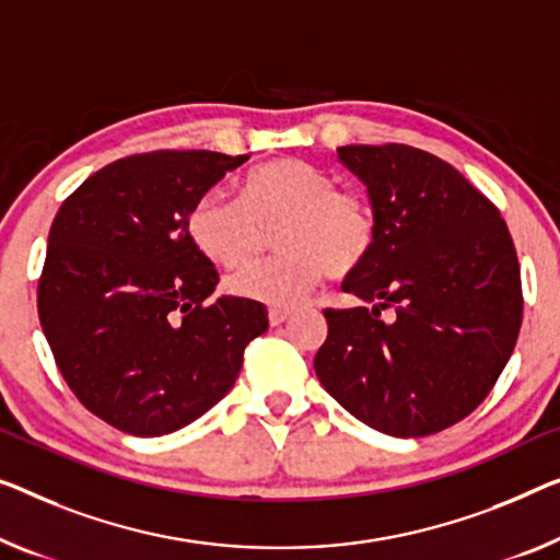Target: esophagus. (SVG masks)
Masks as SVG:
<instances>
[{
    "label": "esophagus",
    "instance_id": "1",
    "mask_svg": "<svg viewBox=\"0 0 560 560\" xmlns=\"http://www.w3.org/2000/svg\"><path fill=\"white\" fill-rule=\"evenodd\" d=\"M291 319V312L289 308H271L269 312V322H271V327H281L283 322H289Z\"/></svg>",
    "mask_w": 560,
    "mask_h": 560
}]
</instances>
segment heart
<instances>
[{"label": "heart", "instance_id": "1", "mask_svg": "<svg viewBox=\"0 0 560 560\" xmlns=\"http://www.w3.org/2000/svg\"><path fill=\"white\" fill-rule=\"evenodd\" d=\"M279 256L231 273L233 294L277 308L299 306L324 273L347 277L377 244V213L357 190L337 188L327 171L277 158L238 180V198L211 188L188 211V236L206 258L236 266L256 252L261 229L279 223Z\"/></svg>", "mask_w": 560, "mask_h": 560}]
</instances>
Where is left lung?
<instances>
[{
	"label": "left lung",
	"instance_id": "8db88e82",
	"mask_svg": "<svg viewBox=\"0 0 560 560\" xmlns=\"http://www.w3.org/2000/svg\"><path fill=\"white\" fill-rule=\"evenodd\" d=\"M337 153L366 188L380 231L372 256L341 283L372 308L324 312L316 377L372 430L432 435L470 415L511 360L523 319L513 238L498 208L424 150ZM387 305L396 316L385 323Z\"/></svg>",
	"mask_w": 560,
	"mask_h": 560
}]
</instances>
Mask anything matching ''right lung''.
I'll return each instance as SVG.
<instances>
[{
  "label": "right lung",
  "mask_w": 560,
  "mask_h": 560,
  "mask_svg": "<svg viewBox=\"0 0 560 560\" xmlns=\"http://www.w3.org/2000/svg\"><path fill=\"white\" fill-rule=\"evenodd\" d=\"M248 155L155 150L105 165L57 211L37 289L42 331L90 412L171 435L229 395L264 304L219 296L188 236L190 206Z\"/></svg>",
  "instance_id": "obj_1"
}]
</instances>
